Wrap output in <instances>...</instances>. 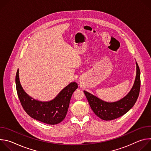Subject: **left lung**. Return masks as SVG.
Here are the masks:
<instances>
[{"label":"left lung","instance_id":"8db88e82","mask_svg":"<svg viewBox=\"0 0 151 151\" xmlns=\"http://www.w3.org/2000/svg\"><path fill=\"white\" fill-rule=\"evenodd\" d=\"M136 64V75L133 87L129 93L119 100L107 102L87 91H83L91 109L100 119L111 121L118 118L130 111L134 105L140 88V72L137 62Z\"/></svg>","mask_w":151,"mask_h":151}]
</instances>
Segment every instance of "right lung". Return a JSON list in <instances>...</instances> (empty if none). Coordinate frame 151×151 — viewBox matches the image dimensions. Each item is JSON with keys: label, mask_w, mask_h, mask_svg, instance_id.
I'll list each match as a JSON object with an SVG mask.
<instances>
[{"label": "right lung", "mask_w": 151, "mask_h": 151, "mask_svg": "<svg viewBox=\"0 0 151 151\" xmlns=\"http://www.w3.org/2000/svg\"><path fill=\"white\" fill-rule=\"evenodd\" d=\"M15 84L18 98L26 112L32 118L50 125L57 124L66 117L71 97L78 88L76 82H71L54 99L42 101L33 99L24 90L20 83L18 69Z\"/></svg>", "instance_id": "1"}]
</instances>
